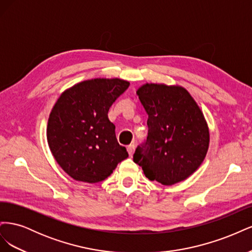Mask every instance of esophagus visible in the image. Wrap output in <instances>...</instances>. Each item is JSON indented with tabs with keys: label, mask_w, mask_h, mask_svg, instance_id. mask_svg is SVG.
<instances>
[{
	"label": "esophagus",
	"mask_w": 252,
	"mask_h": 252,
	"mask_svg": "<svg viewBox=\"0 0 252 252\" xmlns=\"http://www.w3.org/2000/svg\"><path fill=\"white\" fill-rule=\"evenodd\" d=\"M134 148H135L134 144H130V145H128V146H127V151H128V155H129V156H132V155H133V152H134Z\"/></svg>",
	"instance_id": "esophagus-1"
}]
</instances>
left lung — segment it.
I'll list each match as a JSON object with an SVG mask.
<instances>
[{"label":"left lung","instance_id":"1","mask_svg":"<svg viewBox=\"0 0 252 252\" xmlns=\"http://www.w3.org/2000/svg\"><path fill=\"white\" fill-rule=\"evenodd\" d=\"M136 94L148 114V136L136 148L133 162L148 180L162 185L186 180L201 166L209 147L203 111L179 85L146 83Z\"/></svg>","mask_w":252,"mask_h":252}]
</instances>
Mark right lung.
<instances>
[{"label":"right lung","mask_w":252,"mask_h":252,"mask_svg":"<svg viewBox=\"0 0 252 252\" xmlns=\"http://www.w3.org/2000/svg\"><path fill=\"white\" fill-rule=\"evenodd\" d=\"M129 85L118 78L82 81L66 89L53 106L47 123L48 146L73 180L102 182L128 158L117 141L108 111Z\"/></svg>","instance_id":"obj_1"}]
</instances>
